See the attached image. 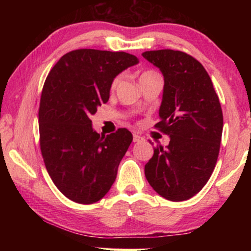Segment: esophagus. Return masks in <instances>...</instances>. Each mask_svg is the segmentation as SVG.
I'll use <instances>...</instances> for the list:
<instances>
[{
    "label": "esophagus",
    "instance_id": "34e87169",
    "mask_svg": "<svg viewBox=\"0 0 251 251\" xmlns=\"http://www.w3.org/2000/svg\"><path fill=\"white\" fill-rule=\"evenodd\" d=\"M142 140H144L142 136L137 135V133H133V142L137 143V142H142Z\"/></svg>",
    "mask_w": 251,
    "mask_h": 251
}]
</instances>
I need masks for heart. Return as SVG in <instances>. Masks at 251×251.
Returning a JSON list of instances; mask_svg holds the SVG:
<instances>
[{"label":"heart","mask_w":251,"mask_h":251,"mask_svg":"<svg viewBox=\"0 0 251 251\" xmlns=\"http://www.w3.org/2000/svg\"><path fill=\"white\" fill-rule=\"evenodd\" d=\"M156 76H160V75L157 74L156 72H154V71H145V72H143L142 75H140L139 81L142 82V81L149 80V78H153V77H156ZM120 80H121V75H119V76H116V77L114 78V80L112 81V84H111V89H112V90H114V89H115L116 87H118Z\"/></svg>","instance_id":"b5f03b06"}]
</instances>
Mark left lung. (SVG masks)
Returning a JSON list of instances; mask_svg holds the SVG:
<instances>
[{
	"mask_svg": "<svg viewBox=\"0 0 251 251\" xmlns=\"http://www.w3.org/2000/svg\"><path fill=\"white\" fill-rule=\"evenodd\" d=\"M143 57L164 77L159 122L169 135L145 166L153 190L170 201L188 200L202 190L217 162L223 112L207 71L190 54L170 49L146 51Z\"/></svg>",
	"mask_w": 251,
	"mask_h": 251,
	"instance_id": "1",
	"label": "left lung"
}]
</instances>
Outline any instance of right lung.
<instances>
[{
    "mask_svg": "<svg viewBox=\"0 0 251 251\" xmlns=\"http://www.w3.org/2000/svg\"><path fill=\"white\" fill-rule=\"evenodd\" d=\"M136 64L138 58L123 51L73 50L57 61L44 82L39 109L41 153L53 184L72 201L95 203L115 181L132 135L120 128L100 136L90 118L108 101L116 75Z\"/></svg>",
    "mask_w": 251,
    "mask_h": 251,
    "instance_id": "obj_1",
    "label": "right lung"
}]
</instances>
